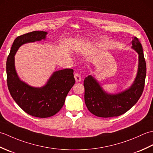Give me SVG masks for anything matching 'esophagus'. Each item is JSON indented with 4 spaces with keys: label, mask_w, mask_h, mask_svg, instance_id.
<instances>
[{
    "label": "esophagus",
    "mask_w": 153,
    "mask_h": 153,
    "mask_svg": "<svg viewBox=\"0 0 153 153\" xmlns=\"http://www.w3.org/2000/svg\"><path fill=\"white\" fill-rule=\"evenodd\" d=\"M74 78L77 83L80 82L82 81V77H81V75L78 73H76L74 74Z\"/></svg>",
    "instance_id": "34e87169"
}]
</instances>
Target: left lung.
<instances>
[{
	"label": "left lung",
	"instance_id": "left-lung-1",
	"mask_svg": "<svg viewBox=\"0 0 153 153\" xmlns=\"http://www.w3.org/2000/svg\"><path fill=\"white\" fill-rule=\"evenodd\" d=\"M132 49L138 54V68L135 78L128 88L116 93L106 92L100 83L91 75L83 82L85 102L93 114L102 118L118 116L134 106L143 91L146 77V62L143 47L137 37L131 41Z\"/></svg>",
	"mask_w": 153,
	"mask_h": 153
}]
</instances>
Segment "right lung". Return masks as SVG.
Returning <instances> with one entry per match:
<instances>
[{
    "mask_svg": "<svg viewBox=\"0 0 153 153\" xmlns=\"http://www.w3.org/2000/svg\"><path fill=\"white\" fill-rule=\"evenodd\" d=\"M46 31H32L22 35L14 40L7 61L6 74L10 93L18 105L28 114L38 118H48L59 111L65 99L74 85V70L64 69L52 74L43 86L33 87L22 81L15 67V54L22 45L45 41Z\"/></svg>",
    "mask_w": 153,
    "mask_h": 153,
    "instance_id": "obj_1",
    "label": "right lung"
}]
</instances>
